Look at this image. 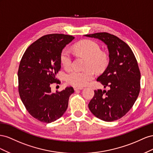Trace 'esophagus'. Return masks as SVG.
Segmentation results:
<instances>
[{
  "label": "esophagus",
  "instance_id": "esophagus-1",
  "mask_svg": "<svg viewBox=\"0 0 153 153\" xmlns=\"http://www.w3.org/2000/svg\"><path fill=\"white\" fill-rule=\"evenodd\" d=\"M74 89L75 91L78 90H82L83 89V87H77V86H74Z\"/></svg>",
  "mask_w": 153,
  "mask_h": 153
}]
</instances>
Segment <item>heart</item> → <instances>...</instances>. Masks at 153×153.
<instances>
[{"mask_svg":"<svg viewBox=\"0 0 153 153\" xmlns=\"http://www.w3.org/2000/svg\"><path fill=\"white\" fill-rule=\"evenodd\" d=\"M72 49L76 53L81 54L88 58L87 68L101 70L106 64V58L101 53V49L97 42L91 40H85L74 45ZM60 61L65 68H70L72 65L73 56L72 51L65 47L60 54ZM95 77V72L92 69L81 71L73 69L66 76V81L68 84L77 87L85 86Z\"/></svg>","mask_w":153,"mask_h":153,"instance_id":"b5f03b06","label":"heart"}]
</instances>
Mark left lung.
Returning <instances> with one entry per match:
<instances>
[{
    "mask_svg": "<svg viewBox=\"0 0 153 153\" xmlns=\"http://www.w3.org/2000/svg\"><path fill=\"white\" fill-rule=\"evenodd\" d=\"M85 36L105 43L110 59L107 68L97 79L110 90H94L88 108L102 120L119 119L133 107L140 90V72L136 58L127 43L113 34L97 33Z\"/></svg>",
    "mask_w": 153,
    "mask_h": 153,
    "instance_id": "obj_1",
    "label": "left lung"
}]
</instances>
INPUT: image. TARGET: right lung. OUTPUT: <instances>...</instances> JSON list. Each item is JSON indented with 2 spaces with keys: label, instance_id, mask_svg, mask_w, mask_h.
Here are the masks:
<instances>
[{
  "label": "right lung",
  "instance_id": "1",
  "mask_svg": "<svg viewBox=\"0 0 153 153\" xmlns=\"http://www.w3.org/2000/svg\"><path fill=\"white\" fill-rule=\"evenodd\" d=\"M74 39L63 34H47L33 43L20 61L19 92L29 114L39 121L51 123L59 119L68 108L72 87L56 93L51 85L59 83L56 77L61 68L60 54Z\"/></svg>",
  "mask_w": 153,
  "mask_h": 153
}]
</instances>
